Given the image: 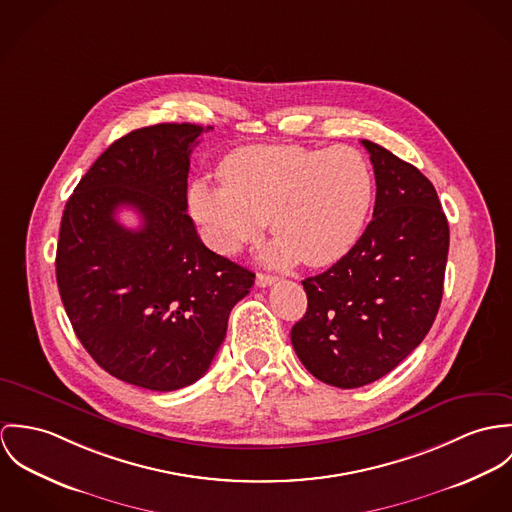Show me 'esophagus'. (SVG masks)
I'll use <instances>...</instances> for the list:
<instances>
[{"instance_id":"34e87169","label":"esophagus","mask_w":512,"mask_h":512,"mask_svg":"<svg viewBox=\"0 0 512 512\" xmlns=\"http://www.w3.org/2000/svg\"><path fill=\"white\" fill-rule=\"evenodd\" d=\"M275 281H277V277L275 275H267V273H257V279H255V283H257V286H261V288L271 286Z\"/></svg>"}]
</instances>
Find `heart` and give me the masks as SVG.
Instances as JSON below:
<instances>
[{
  "mask_svg": "<svg viewBox=\"0 0 512 512\" xmlns=\"http://www.w3.org/2000/svg\"><path fill=\"white\" fill-rule=\"evenodd\" d=\"M222 184L196 180L190 210L222 255L253 243L271 220L279 239L267 259L326 267L359 239L375 198V174L353 147L253 145L220 165Z\"/></svg>",
  "mask_w": 512,
  "mask_h": 512,
  "instance_id": "heart-1",
  "label": "heart"
}]
</instances>
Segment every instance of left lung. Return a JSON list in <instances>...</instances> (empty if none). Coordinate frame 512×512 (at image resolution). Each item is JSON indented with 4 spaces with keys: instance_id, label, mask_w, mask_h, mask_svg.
Instances as JSON below:
<instances>
[{
    "instance_id": "1",
    "label": "left lung",
    "mask_w": 512,
    "mask_h": 512,
    "mask_svg": "<svg viewBox=\"0 0 512 512\" xmlns=\"http://www.w3.org/2000/svg\"><path fill=\"white\" fill-rule=\"evenodd\" d=\"M361 143L377 182L373 220L336 265L302 281L308 308L290 332L302 365L340 389L381 379L426 338L450 249L434 184L385 147Z\"/></svg>"
}]
</instances>
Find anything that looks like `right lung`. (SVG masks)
I'll use <instances>...</instances> for the list:
<instances>
[{
  "mask_svg": "<svg viewBox=\"0 0 512 512\" xmlns=\"http://www.w3.org/2000/svg\"><path fill=\"white\" fill-rule=\"evenodd\" d=\"M208 127L157 123L112 143L68 198L57 284L80 343L115 379L149 391L196 383L255 273L210 251L186 214L190 153ZM121 205L142 216L123 229Z\"/></svg>",
  "mask_w": 512,
  "mask_h": 512,
  "instance_id": "obj_1",
  "label": "right lung"
}]
</instances>
